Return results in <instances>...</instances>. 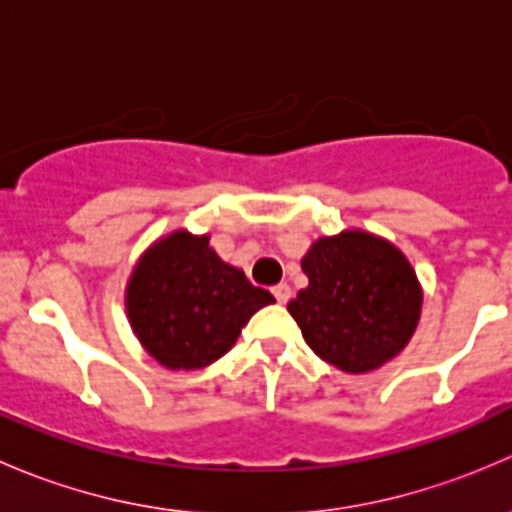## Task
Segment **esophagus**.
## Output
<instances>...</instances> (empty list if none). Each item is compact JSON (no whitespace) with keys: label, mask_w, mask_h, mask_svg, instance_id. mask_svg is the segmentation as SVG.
<instances>
[{"label":"esophagus","mask_w":512,"mask_h":512,"mask_svg":"<svg viewBox=\"0 0 512 512\" xmlns=\"http://www.w3.org/2000/svg\"><path fill=\"white\" fill-rule=\"evenodd\" d=\"M272 294H275L277 302L287 304L289 297H292V289H289L287 282H280V285H277V287H272Z\"/></svg>","instance_id":"obj_1"}]
</instances>
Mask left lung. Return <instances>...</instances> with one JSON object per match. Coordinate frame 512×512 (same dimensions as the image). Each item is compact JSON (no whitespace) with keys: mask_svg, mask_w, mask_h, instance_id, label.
<instances>
[{"mask_svg":"<svg viewBox=\"0 0 512 512\" xmlns=\"http://www.w3.org/2000/svg\"><path fill=\"white\" fill-rule=\"evenodd\" d=\"M302 270L309 285L287 309L324 361L364 374L409 344L421 314V287L391 242L359 230L322 237Z\"/></svg>","mask_w":512,"mask_h":512,"instance_id":"1","label":"left lung"}]
</instances>
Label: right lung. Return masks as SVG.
Listing matches in <instances>:
<instances>
[{
	"instance_id": "add662e5",
	"label": "right lung",
	"mask_w": 512,
	"mask_h": 512,
	"mask_svg": "<svg viewBox=\"0 0 512 512\" xmlns=\"http://www.w3.org/2000/svg\"><path fill=\"white\" fill-rule=\"evenodd\" d=\"M210 237L173 232L133 270L126 292L131 327L146 352L168 369H203L230 352L242 327L265 304L267 289L225 265Z\"/></svg>"
}]
</instances>
